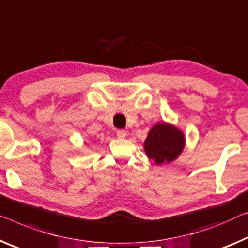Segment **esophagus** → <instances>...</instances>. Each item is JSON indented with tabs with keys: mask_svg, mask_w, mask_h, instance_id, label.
<instances>
[{
	"mask_svg": "<svg viewBox=\"0 0 248 248\" xmlns=\"http://www.w3.org/2000/svg\"><path fill=\"white\" fill-rule=\"evenodd\" d=\"M117 136H118V138L124 139V138H125V136H127V132H125L124 130H118Z\"/></svg>",
	"mask_w": 248,
	"mask_h": 248,
	"instance_id": "1",
	"label": "esophagus"
}]
</instances>
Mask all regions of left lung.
<instances>
[{
  "label": "left lung",
  "mask_w": 248,
  "mask_h": 248,
  "mask_svg": "<svg viewBox=\"0 0 248 248\" xmlns=\"http://www.w3.org/2000/svg\"><path fill=\"white\" fill-rule=\"evenodd\" d=\"M143 145L145 155L155 164L171 163L182 153L186 137L175 125L163 121L153 125Z\"/></svg>",
  "instance_id": "1"
}]
</instances>
